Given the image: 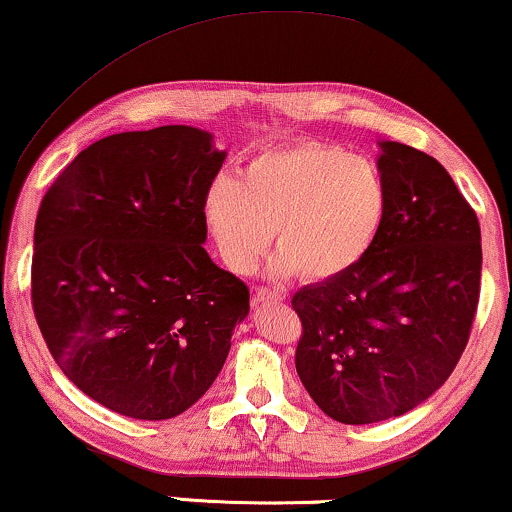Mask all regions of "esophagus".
I'll list each match as a JSON object with an SVG mask.
<instances>
[{
	"mask_svg": "<svg viewBox=\"0 0 512 512\" xmlns=\"http://www.w3.org/2000/svg\"><path fill=\"white\" fill-rule=\"evenodd\" d=\"M282 299H285V294L276 292V289H269V287H255V289H253V303L282 301Z\"/></svg>",
	"mask_w": 512,
	"mask_h": 512,
	"instance_id": "esophagus-1",
	"label": "esophagus"
}]
</instances>
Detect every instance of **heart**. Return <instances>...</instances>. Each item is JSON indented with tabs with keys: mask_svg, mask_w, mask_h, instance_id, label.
<instances>
[{
	"mask_svg": "<svg viewBox=\"0 0 512 512\" xmlns=\"http://www.w3.org/2000/svg\"><path fill=\"white\" fill-rule=\"evenodd\" d=\"M388 188L368 158L324 142L273 149L243 167L241 181L216 177L202 200L223 264L246 273L266 243L271 276L331 280L352 271L377 241Z\"/></svg>",
	"mask_w": 512,
	"mask_h": 512,
	"instance_id": "b5f03b06",
	"label": "heart"
}]
</instances>
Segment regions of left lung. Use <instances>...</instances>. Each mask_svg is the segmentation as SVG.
<instances>
[{
    "label": "left lung",
    "instance_id": "8db88e82",
    "mask_svg": "<svg viewBox=\"0 0 512 512\" xmlns=\"http://www.w3.org/2000/svg\"><path fill=\"white\" fill-rule=\"evenodd\" d=\"M388 209L361 262L294 294L296 372L345 425L379 423L425 402L469 342L480 294V225L432 156L379 142Z\"/></svg>",
    "mask_w": 512,
    "mask_h": 512
}]
</instances>
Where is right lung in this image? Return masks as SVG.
<instances>
[{
  "mask_svg": "<svg viewBox=\"0 0 512 512\" xmlns=\"http://www.w3.org/2000/svg\"><path fill=\"white\" fill-rule=\"evenodd\" d=\"M193 126L108 135L45 193L32 305L61 372L110 411L165 421L209 391L246 319V282L211 262L202 200L225 151Z\"/></svg>",
  "mask_w": 512,
  "mask_h": 512,
  "instance_id": "right-lung-1",
  "label": "right lung"
}]
</instances>
